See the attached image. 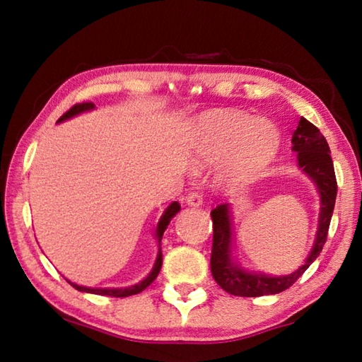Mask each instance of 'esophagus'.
<instances>
[{
	"mask_svg": "<svg viewBox=\"0 0 362 362\" xmlns=\"http://www.w3.org/2000/svg\"><path fill=\"white\" fill-rule=\"evenodd\" d=\"M187 204H188V206H193V207H198V206L203 204V193H199V192L188 193V196H187Z\"/></svg>",
	"mask_w": 362,
	"mask_h": 362,
	"instance_id": "34e87169",
	"label": "esophagus"
}]
</instances>
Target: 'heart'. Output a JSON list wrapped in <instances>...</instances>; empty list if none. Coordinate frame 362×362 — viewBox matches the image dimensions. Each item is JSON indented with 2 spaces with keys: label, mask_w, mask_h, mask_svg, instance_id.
I'll use <instances>...</instances> for the list:
<instances>
[{
  "label": "heart",
  "mask_w": 362,
  "mask_h": 362,
  "mask_svg": "<svg viewBox=\"0 0 362 362\" xmlns=\"http://www.w3.org/2000/svg\"><path fill=\"white\" fill-rule=\"evenodd\" d=\"M279 145L278 129L267 119L236 110L206 113L196 124V151L203 161L228 156L225 177L246 180L272 161Z\"/></svg>",
  "instance_id": "obj_1"
}]
</instances>
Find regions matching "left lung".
Here are the masks:
<instances>
[{
    "instance_id": "1",
    "label": "left lung",
    "mask_w": 362,
    "mask_h": 362,
    "mask_svg": "<svg viewBox=\"0 0 362 362\" xmlns=\"http://www.w3.org/2000/svg\"><path fill=\"white\" fill-rule=\"evenodd\" d=\"M292 150L297 151L298 166L315 180L321 194L320 230H317L315 246L311 249L305 265L292 274H287V276H267L262 273H249L235 265L230 259L231 226L228 204L217 206L211 212L214 228L211 272L216 283L231 296L260 297L273 296V293L289 289L306 272V268L316 260V257L320 255L324 244H326L337 198V179L329 145L320 129L305 118H300L297 129L292 136Z\"/></svg>"
}]
</instances>
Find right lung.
<instances>
[{
    "instance_id": "1",
    "label": "right lung",
    "mask_w": 362,
    "mask_h": 362,
    "mask_svg": "<svg viewBox=\"0 0 362 362\" xmlns=\"http://www.w3.org/2000/svg\"><path fill=\"white\" fill-rule=\"evenodd\" d=\"M90 108H94V103H93V102L75 103V105H73V107L69 110V112L60 116L59 122L69 119V118H71V116H75V115L81 113V112H86V110H90ZM179 211H180V204L177 203V201H174V203L168 207L166 212H164V216L161 217V220H159L158 228H156L158 241H161L163 233H164V230L168 228L170 218H173ZM161 265H163V255H161V249H159V250H158L156 262H155V267H153L151 273L148 274V276H146V278L142 281V283H139V284H136V286H131V287H124V289H90V287L78 286V284H75V283H70V281H69V283H70L73 287H75L76 291H81V292L97 293V296H105V297H129V296H136V293L145 291L146 287H148V286L153 283V281L156 279L159 269H161Z\"/></svg>"
}]
</instances>
